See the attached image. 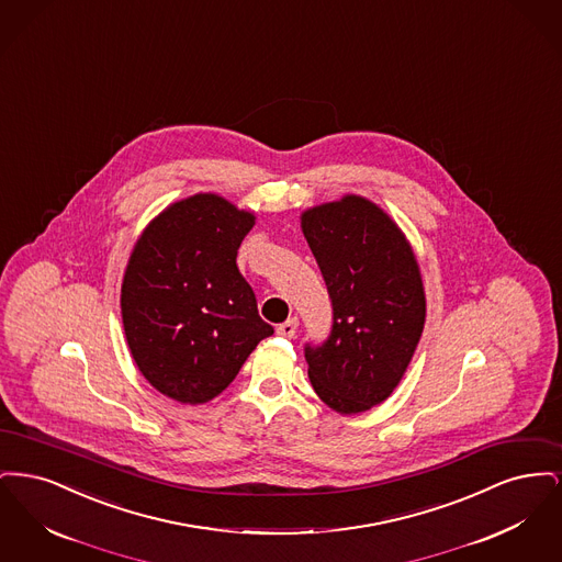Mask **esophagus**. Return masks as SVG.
<instances>
[{"instance_id":"obj_1","label":"esophagus","mask_w":562,"mask_h":562,"mask_svg":"<svg viewBox=\"0 0 562 562\" xmlns=\"http://www.w3.org/2000/svg\"><path fill=\"white\" fill-rule=\"evenodd\" d=\"M296 326H299L296 318H291V321L282 322V324L276 328V333H278L280 337H289V339H293L294 333H296Z\"/></svg>"}]
</instances>
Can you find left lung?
<instances>
[{
    "label": "left lung",
    "instance_id": "obj_1",
    "mask_svg": "<svg viewBox=\"0 0 562 562\" xmlns=\"http://www.w3.org/2000/svg\"><path fill=\"white\" fill-rule=\"evenodd\" d=\"M333 301V330L305 348L321 401L358 415L392 396L426 324V291L411 241L371 200L346 193L301 213Z\"/></svg>",
    "mask_w": 562,
    "mask_h": 562
}]
</instances>
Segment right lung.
<instances>
[{"instance_id": "right-lung-1", "label": "right lung", "mask_w": 562, "mask_h": 562, "mask_svg": "<svg viewBox=\"0 0 562 562\" xmlns=\"http://www.w3.org/2000/svg\"><path fill=\"white\" fill-rule=\"evenodd\" d=\"M255 221L218 193H193L134 241L120 294L124 333L140 374L172 401H213L273 333L236 266Z\"/></svg>"}]
</instances>
